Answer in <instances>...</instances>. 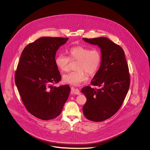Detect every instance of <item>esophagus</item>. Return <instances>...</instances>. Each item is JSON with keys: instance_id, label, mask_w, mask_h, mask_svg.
<instances>
[{"instance_id": "1", "label": "esophagus", "mask_w": 150, "mask_h": 150, "mask_svg": "<svg viewBox=\"0 0 150 150\" xmlns=\"http://www.w3.org/2000/svg\"><path fill=\"white\" fill-rule=\"evenodd\" d=\"M71 92L72 93L76 94V95H79L80 94V91L78 89H76L74 87H71Z\"/></svg>"}]
</instances>
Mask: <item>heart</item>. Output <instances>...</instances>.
<instances>
[{
  "label": "heart",
  "mask_w": 150,
  "mask_h": 150,
  "mask_svg": "<svg viewBox=\"0 0 150 150\" xmlns=\"http://www.w3.org/2000/svg\"><path fill=\"white\" fill-rule=\"evenodd\" d=\"M69 57L64 54H58L55 59L57 67L62 71H67L69 69L70 60H78L75 69L63 76V81L74 86H80L88 80L86 73L93 74L98 70L101 62V54L97 48L89 50L82 46L71 47L68 52Z\"/></svg>",
  "instance_id": "heart-1"
}]
</instances>
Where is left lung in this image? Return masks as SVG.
I'll use <instances>...</instances> for the list:
<instances>
[{
    "label": "left lung",
    "mask_w": 150,
    "mask_h": 150,
    "mask_svg": "<svg viewBox=\"0 0 150 150\" xmlns=\"http://www.w3.org/2000/svg\"><path fill=\"white\" fill-rule=\"evenodd\" d=\"M83 39L98 45L101 52L100 69L91 81L92 85L100 88L86 86L81 90L86 98L83 114L89 120L104 121L117 112L128 92V66L121 47L107 38Z\"/></svg>",
    "instance_id": "8db88e82"
}]
</instances>
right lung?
I'll return each instance as SVG.
<instances>
[{"label":"right lung","mask_w":150,"mask_h":150,"mask_svg":"<svg viewBox=\"0 0 150 150\" xmlns=\"http://www.w3.org/2000/svg\"><path fill=\"white\" fill-rule=\"evenodd\" d=\"M68 39L40 38L24 48L17 65L15 83L23 103L31 114L41 120L57 117L70 93L68 85H52L61 79L55 57L59 47Z\"/></svg>","instance_id":"obj_1"}]
</instances>
